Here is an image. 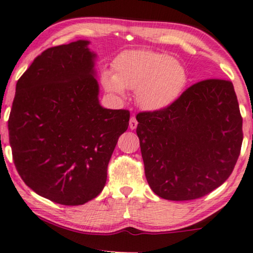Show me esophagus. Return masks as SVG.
<instances>
[{
    "label": "esophagus",
    "instance_id": "esophagus-1",
    "mask_svg": "<svg viewBox=\"0 0 253 253\" xmlns=\"http://www.w3.org/2000/svg\"><path fill=\"white\" fill-rule=\"evenodd\" d=\"M136 127H137V120L133 116L130 118V120H129V128H130V129H135V128H136Z\"/></svg>",
    "mask_w": 253,
    "mask_h": 253
}]
</instances>
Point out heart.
<instances>
[{"instance_id": "heart-1", "label": "heart", "mask_w": 253, "mask_h": 253, "mask_svg": "<svg viewBox=\"0 0 253 253\" xmlns=\"http://www.w3.org/2000/svg\"><path fill=\"white\" fill-rule=\"evenodd\" d=\"M115 73L104 70L102 85L109 93L124 95L135 90L137 104L146 111H161L180 99L187 87L186 67L168 53L125 51L114 61Z\"/></svg>"}]
</instances>
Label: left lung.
Wrapping results in <instances>:
<instances>
[{
	"mask_svg": "<svg viewBox=\"0 0 253 253\" xmlns=\"http://www.w3.org/2000/svg\"><path fill=\"white\" fill-rule=\"evenodd\" d=\"M136 119L146 180L160 198H202L232 174L243 141L232 82L201 81L171 107Z\"/></svg>",
	"mask_w": 253,
	"mask_h": 253,
	"instance_id": "obj_1",
	"label": "left lung"
}]
</instances>
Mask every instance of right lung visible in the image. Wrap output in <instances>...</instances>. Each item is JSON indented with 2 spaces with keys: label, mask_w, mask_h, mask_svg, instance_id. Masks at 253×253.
Instances as JSON below:
<instances>
[{
  "label": "right lung",
  "mask_w": 253,
  "mask_h": 253,
  "mask_svg": "<svg viewBox=\"0 0 253 253\" xmlns=\"http://www.w3.org/2000/svg\"><path fill=\"white\" fill-rule=\"evenodd\" d=\"M88 41L50 47L19 78L9 122L13 163L45 199L79 206L96 198L128 110L101 107Z\"/></svg>",
  "instance_id": "add662e5"
}]
</instances>
